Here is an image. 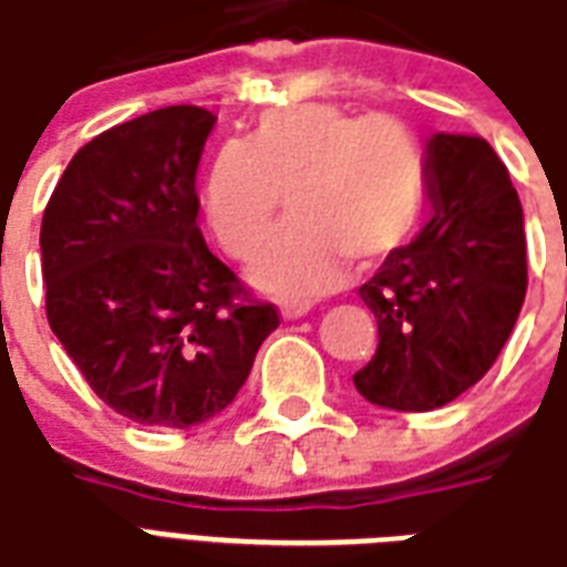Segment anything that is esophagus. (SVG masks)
I'll list each match as a JSON object with an SVG mask.
<instances>
[{
  "label": "esophagus",
  "mask_w": 567,
  "mask_h": 567,
  "mask_svg": "<svg viewBox=\"0 0 567 567\" xmlns=\"http://www.w3.org/2000/svg\"><path fill=\"white\" fill-rule=\"evenodd\" d=\"M308 305H296V301H287V305H280V313H284V319H299L308 313Z\"/></svg>",
  "instance_id": "34e87169"
}]
</instances>
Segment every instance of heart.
I'll return each mask as SVG.
<instances>
[{
  "instance_id": "1",
  "label": "heart",
  "mask_w": 567,
  "mask_h": 567,
  "mask_svg": "<svg viewBox=\"0 0 567 567\" xmlns=\"http://www.w3.org/2000/svg\"><path fill=\"white\" fill-rule=\"evenodd\" d=\"M284 197L296 224L259 257L254 280L284 299H313L349 257L380 262L415 238L430 199L427 148L394 116L334 104L271 110L208 169L206 220L220 248L257 257Z\"/></svg>"
}]
</instances>
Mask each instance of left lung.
<instances>
[{"label":"left lung","mask_w":567,"mask_h":567,"mask_svg":"<svg viewBox=\"0 0 567 567\" xmlns=\"http://www.w3.org/2000/svg\"><path fill=\"white\" fill-rule=\"evenodd\" d=\"M433 218L359 289L380 343L352 377L398 412L440 410L493 368L526 299L523 208L491 143L436 134L427 146Z\"/></svg>","instance_id":"1"}]
</instances>
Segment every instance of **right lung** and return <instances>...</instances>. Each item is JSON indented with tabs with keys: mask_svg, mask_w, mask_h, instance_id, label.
I'll return each instance as SVG.
<instances>
[{
	"mask_svg": "<svg viewBox=\"0 0 567 567\" xmlns=\"http://www.w3.org/2000/svg\"><path fill=\"white\" fill-rule=\"evenodd\" d=\"M212 125L203 106L176 104L97 134L41 220L47 322L89 389L143 427L227 410L280 326L197 227Z\"/></svg>",
	"mask_w": 567,
	"mask_h": 567,
	"instance_id": "1",
	"label": "right lung"
}]
</instances>
